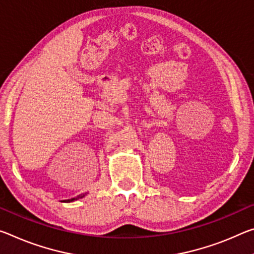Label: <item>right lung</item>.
I'll use <instances>...</instances> for the list:
<instances>
[{"mask_svg":"<svg viewBox=\"0 0 254 254\" xmlns=\"http://www.w3.org/2000/svg\"><path fill=\"white\" fill-rule=\"evenodd\" d=\"M84 194H86V193H84ZM84 194H80V195H78V196H76V198H73V199H71V200H64V202H70V201H73V200H76V199L83 198V196H84Z\"/></svg>","mask_w":254,"mask_h":254,"instance_id":"right-lung-1","label":"right lung"}]
</instances>
